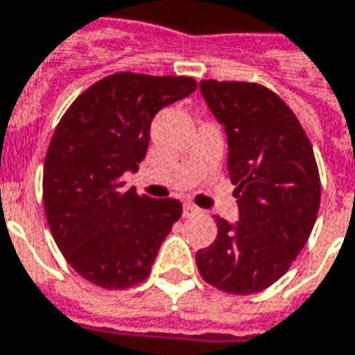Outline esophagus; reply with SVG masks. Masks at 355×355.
I'll use <instances>...</instances> for the list:
<instances>
[{"mask_svg": "<svg viewBox=\"0 0 355 355\" xmlns=\"http://www.w3.org/2000/svg\"><path fill=\"white\" fill-rule=\"evenodd\" d=\"M182 213H184V216H193L200 213V207H196L193 203H184V207H182Z\"/></svg>", "mask_w": 355, "mask_h": 355, "instance_id": "1", "label": "esophagus"}]
</instances>
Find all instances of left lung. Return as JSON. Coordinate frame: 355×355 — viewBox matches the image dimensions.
<instances>
[{"mask_svg":"<svg viewBox=\"0 0 355 355\" xmlns=\"http://www.w3.org/2000/svg\"><path fill=\"white\" fill-rule=\"evenodd\" d=\"M200 91L228 139L239 218L215 216L216 239L196 253V264L216 289L251 295L277 282L306 245L320 209V173L302 125L270 89L203 80Z\"/></svg>","mask_w":355,"mask_h":355,"instance_id":"8db88e82","label":"left lung"}]
</instances>
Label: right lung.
<instances>
[{
  "label": "right lung",
  "mask_w": 355,
  "mask_h": 355,
  "mask_svg": "<svg viewBox=\"0 0 355 355\" xmlns=\"http://www.w3.org/2000/svg\"><path fill=\"white\" fill-rule=\"evenodd\" d=\"M196 87L182 76L114 73L81 93L57 125L43 205L58 249L87 282L127 289L150 275L182 205L123 190L121 177L146 157L155 114Z\"/></svg>",
  "instance_id": "right-lung-1"
}]
</instances>
